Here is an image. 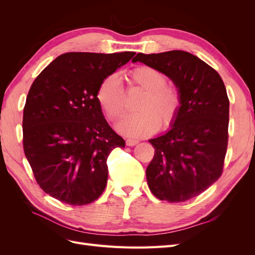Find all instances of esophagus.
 Returning a JSON list of instances; mask_svg holds the SVG:
<instances>
[{
  "mask_svg": "<svg viewBox=\"0 0 255 255\" xmlns=\"http://www.w3.org/2000/svg\"><path fill=\"white\" fill-rule=\"evenodd\" d=\"M126 142H127V145L133 146V145H135V144L138 143V140H136V139H127Z\"/></svg>",
  "mask_w": 255,
  "mask_h": 255,
  "instance_id": "1",
  "label": "esophagus"
}]
</instances>
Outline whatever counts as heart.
<instances>
[{
  "label": "heart",
  "mask_w": 255,
  "mask_h": 255,
  "mask_svg": "<svg viewBox=\"0 0 255 255\" xmlns=\"http://www.w3.org/2000/svg\"><path fill=\"white\" fill-rule=\"evenodd\" d=\"M132 86L143 90L136 109L117 126V129L128 137H144L170 128L180 113L181 92L174 85L167 84L166 75L151 66H138L128 74ZM97 100L111 121L121 118L126 112V94L117 74H111L100 83Z\"/></svg>",
  "instance_id": "obj_1"
}]
</instances>
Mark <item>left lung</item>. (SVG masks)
I'll list each match as a JSON object with an SVG mask.
<instances>
[{
  "label": "left lung",
  "instance_id": "obj_1",
  "mask_svg": "<svg viewBox=\"0 0 255 255\" xmlns=\"http://www.w3.org/2000/svg\"><path fill=\"white\" fill-rule=\"evenodd\" d=\"M132 61L157 69L181 92V110L171 129L149 140L155 153L145 175L157 199L187 201L222 173L229 138L226 86L215 69L188 52L138 53Z\"/></svg>",
  "mask_w": 255,
  "mask_h": 255
}]
</instances>
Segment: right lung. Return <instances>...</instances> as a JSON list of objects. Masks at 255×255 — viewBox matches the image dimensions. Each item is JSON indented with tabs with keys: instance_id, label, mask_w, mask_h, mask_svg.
<instances>
[{
	"instance_id": "obj_1",
	"label": "right lung",
	"mask_w": 255,
	"mask_h": 255,
	"mask_svg": "<svg viewBox=\"0 0 255 255\" xmlns=\"http://www.w3.org/2000/svg\"><path fill=\"white\" fill-rule=\"evenodd\" d=\"M135 54H61L32 84L23 110V149L45 194L71 205L102 195L107 157L126 141L105 120L97 90Z\"/></svg>"
}]
</instances>
